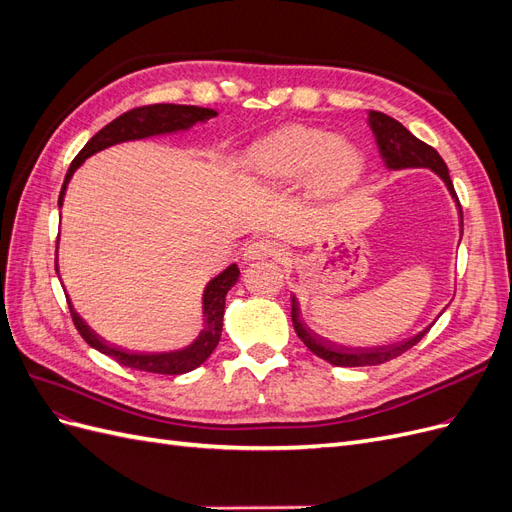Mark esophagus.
Wrapping results in <instances>:
<instances>
[{
  "label": "esophagus",
  "instance_id": "34e87169",
  "mask_svg": "<svg viewBox=\"0 0 512 512\" xmlns=\"http://www.w3.org/2000/svg\"><path fill=\"white\" fill-rule=\"evenodd\" d=\"M282 247L277 245L271 239H258L245 247L243 260H262V258H271V256H280Z\"/></svg>",
  "mask_w": 512,
  "mask_h": 512
}]
</instances>
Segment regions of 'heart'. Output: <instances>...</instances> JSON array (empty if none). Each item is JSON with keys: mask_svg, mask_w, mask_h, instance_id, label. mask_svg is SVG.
Masks as SVG:
<instances>
[{"mask_svg": "<svg viewBox=\"0 0 512 512\" xmlns=\"http://www.w3.org/2000/svg\"><path fill=\"white\" fill-rule=\"evenodd\" d=\"M365 160L350 138L324 130L288 126L247 149L243 170L260 188H284L303 179L318 200L346 194L361 179Z\"/></svg>", "mask_w": 512, "mask_h": 512, "instance_id": "heart-1", "label": "heart"}]
</instances>
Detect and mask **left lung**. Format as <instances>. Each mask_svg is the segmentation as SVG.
<instances>
[{
  "instance_id": "8db88e82",
  "label": "left lung",
  "mask_w": 512,
  "mask_h": 512,
  "mask_svg": "<svg viewBox=\"0 0 512 512\" xmlns=\"http://www.w3.org/2000/svg\"><path fill=\"white\" fill-rule=\"evenodd\" d=\"M367 123H369L371 132H374L378 153H380V158L386 168L389 170L429 168L431 173H436L444 181L446 190H448V194H451L453 203L457 207L459 226H461V235H463L461 205H459V198L455 194L451 175H448V168H446L444 160L440 158V153L433 147L425 145L423 141H418V138L410 130H406L399 121H395L389 115L378 113V111H369ZM290 303H292V312H290L292 327H294V331H297L301 342L316 356H320V359H324L331 365H337V367H365V365H380V363L391 361V359H395V356L404 354L408 348H412L418 339H421L431 329V324H433L431 322L429 327L404 339V342L382 344V346H344V344L331 342V339L322 337L307 327L305 320L301 318L299 299L294 297V294L290 297Z\"/></svg>"
}]
</instances>
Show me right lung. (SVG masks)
<instances>
[{
    "label": "right lung",
    "mask_w": 512,
    "mask_h": 512,
    "mask_svg": "<svg viewBox=\"0 0 512 512\" xmlns=\"http://www.w3.org/2000/svg\"><path fill=\"white\" fill-rule=\"evenodd\" d=\"M213 117H218V111H213V108H200V106H188V104H151V106H141V108H134V111L119 115L117 119L108 123V126H104L96 136H91L87 145L79 151V156L72 160L64 185H61V192H59V200H57L59 209L64 205V196L72 175L81 168V164L87 158L96 156L98 151H104L119 143L145 141V138H153V136L188 132L190 128L196 126V123H207ZM55 271L59 275L57 254H55ZM237 280H239V267L235 262L228 265L222 273L211 277L203 290V329H200L196 339H192L188 346L177 348V350H164V352L130 350V348H121L117 344L106 342V339L91 329L83 320V316L76 312L70 297H68V305H70L76 329H79V333L91 348H96L98 352L111 356V359H115L117 363L132 369L149 371V374L179 376V374H185V371L196 369L198 365H203L209 359V354L215 350V346H218L222 337L226 294L232 286L237 284Z\"/></svg>",
    "instance_id": "add662e5"
}]
</instances>
